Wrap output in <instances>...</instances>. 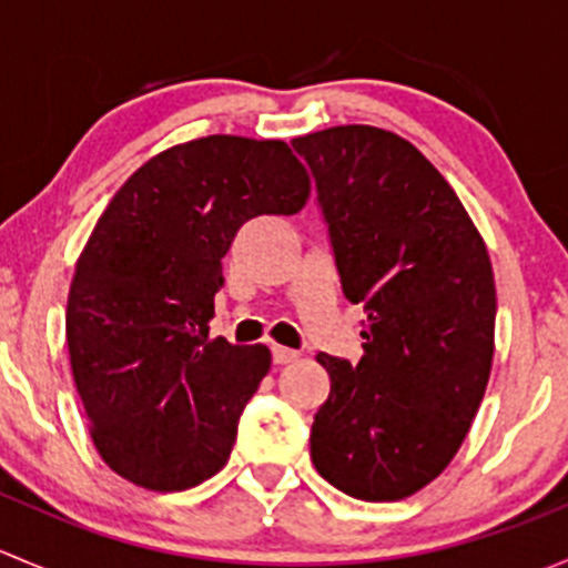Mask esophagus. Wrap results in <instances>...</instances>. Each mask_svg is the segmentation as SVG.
Instances as JSON below:
<instances>
[{
    "mask_svg": "<svg viewBox=\"0 0 568 568\" xmlns=\"http://www.w3.org/2000/svg\"><path fill=\"white\" fill-rule=\"evenodd\" d=\"M296 357H300V352H294V348L277 346V343H274V346H272V359H274V363H277V365L294 363Z\"/></svg>",
    "mask_w": 568,
    "mask_h": 568,
    "instance_id": "34e87169",
    "label": "esophagus"
}]
</instances>
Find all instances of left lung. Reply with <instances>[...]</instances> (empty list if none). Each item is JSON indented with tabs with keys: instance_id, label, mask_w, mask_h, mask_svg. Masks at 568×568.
<instances>
[{
	"instance_id": "obj_1",
	"label": "left lung",
	"mask_w": 568,
	"mask_h": 568,
	"mask_svg": "<svg viewBox=\"0 0 568 568\" xmlns=\"http://www.w3.org/2000/svg\"><path fill=\"white\" fill-rule=\"evenodd\" d=\"M348 302L365 305L357 365L321 352L329 398L313 417L321 478L357 500L432 484L469 432L495 354L484 239L432 162L374 125L296 136Z\"/></svg>"
}]
</instances>
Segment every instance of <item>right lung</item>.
Listing matches in <instances>:
<instances>
[{
	"instance_id": "obj_1",
	"label": "right lung",
	"mask_w": 568,
	"mask_h": 568,
	"mask_svg": "<svg viewBox=\"0 0 568 568\" xmlns=\"http://www.w3.org/2000/svg\"><path fill=\"white\" fill-rule=\"evenodd\" d=\"M307 194L285 142L214 134L153 156L109 200L77 261L65 337L93 443L120 478L183 491L225 467L272 354L209 341L222 257L244 222L296 214Z\"/></svg>"
}]
</instances>
